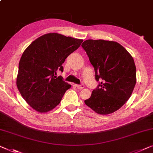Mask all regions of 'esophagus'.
Listing matches in <instances>:
<instances>
[{"mask_svg": "<svg viewBox=\"0 0 153 153\" xmlns=\"http://www.w3.org/2000/svg\"><path fill=\"white\" fill-rule=\"evenodd\" d=\"M76 88H78V89H83V88H84V85H76Z\"/></svg>", "mask_w": 153, "mask_h": 153, "instance_id": "esophagus-1", "label": "esophagus"}]
</instances>
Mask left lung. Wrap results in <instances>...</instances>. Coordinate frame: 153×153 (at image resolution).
<instances>
[{
    "label": "left lung",
    "mask_w": 153,
    "mask_h": 153,
    "mask_svg": "<svg viewBox=\"0 0 153 153\" xmlns=\"http://www.w3.org/2000/svg\"><path fill=\"white\" fill-rule=\"evenodd\" d=\"M82 48L94 68L95 78L101 81L85 103L99 114L117 111L131 96L137 82L134 59L115 41L86 40Z\"/></svg>",
    "instance_id": "8db88e82"
}]
</instances>
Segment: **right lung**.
<instances>
[{"label": "right lung", "mask_w": 153, "mask_h": 153, "mask_svg": "<svg viewBox=\"0 0 153 153\" xmlns=\"http://www.w3.org/2000/svg\"><path fill=\"white\" fill-rule=\"evenodd\" d=\"M82 39L48 33L24 51L19 61L16 85L21 96L36 111L45 113L60 103L71 85L56 76L65 59L80 47Z\"/></svg>", "instance_id": "obj_1"}]
</instances>
